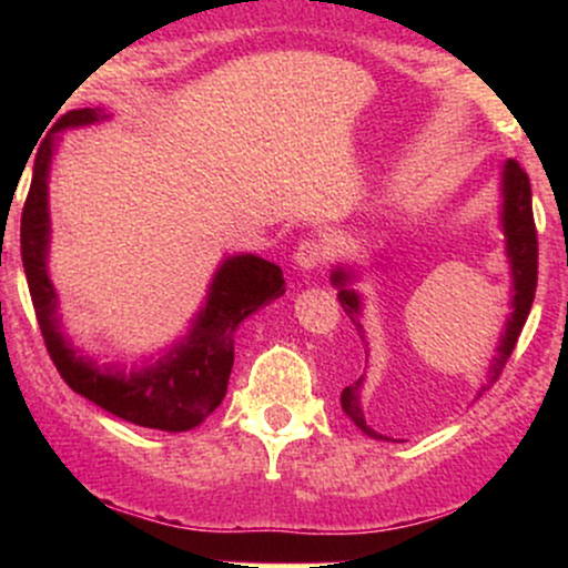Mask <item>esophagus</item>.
Here are the masks:
<instances>
[{"label": "esophagus", "instance_id": "obj_1", "mask_svg": "<svg viewBox=\"0 0 568 568\" xmlns=\"http://www.w3.org/2000/svg\"><path fill=\"white\" fill-rule=\"evenodd\" d=\"M323 258H325V247L321 243H315V240H304V243L293 251V264L304 272L317 270V266L323 264Z\"/></svg>", "mask_w": 568, "mask_h": 568}]
</instances>
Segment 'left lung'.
Returning a JSON list of instances; mask_svg holds the SVG:
<instances>
[{
	"label": "left lung",
	"mask_w": 568,
	"mask_h": 568,
	"mask_svg": "<svg viewBox=\"0 0 568 568\" xmlns=\"http://www.w3.org/2000/svg\"><path fill=\"white\" fill-rule=\"evenodd\" d=\"M499 230L505 234V256L507 264H510V277H513V298H510V317H507L505 328L499 334L497 355L488 363L484 382H480L478 393L491 387L494 382L499 379L501 368H505L507 357L513 355L515 342H518L520 331H524L526 317H529L534 291H537V230H534V213H531V184L529 175L524 173V168L515 160H507L501 165L499 173ZM361 280V272L357 266L342 264L331 272V283L338 291V302H342V310L347 312V317L355 323L357 334H361L363 344L368 347L366 328H363V310H366V298L363 293L355 291V283ZM368 357V349H366ZM361 376L355 384L344 387L342 393V408L344 414L355 422V427H361L368 438L387 440L382 433H376L374 427L366 422V414H363L361 406V389H363Z\"/></svg>",
	"instance_id": "left-lung-1"
}]
</instances>
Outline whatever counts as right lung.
Listing matches in <instances>:
<instances>
[{
  "label": "right lung",
  "instance_id": "right-lung-1",
  "mask_svg": "<svg viewBox=\"0 0 568 568\" xmlns=\"http://www.w3.org/2000/svg\"><path fill=\"white\" fill-rule=\"evenodd\" d=\"M109 120L103 109H74L63 114L39 146L29 197L21 219V256L31 302L44 344L58 374L95 406L139 427L186 433L202 425L226 395L234 363V331L245 317L285 293V277L277 264L253 253L226 256L213 272L205 304L194 315L186 336L173 342L158 361L130 371L98 363L63 334L58 315V293L48 272L50 256V168L61 133L71 128Z\"/></svg>",
  "mask_w": 568,
  "mask_h": 568
}]
</instances>
